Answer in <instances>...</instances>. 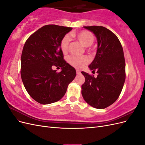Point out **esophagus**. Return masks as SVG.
Instances as JSON below:
<instances>
[{"mask_svg": "<svg viewBox=\"0 0 145 145\" xmlns=\"http://www.w3.org/2000/svg\"><path fill=\"white\" fill-rule=\"evenodd\" d=\"M76 72H77V74H80V71H79L78 69H77L76 70Z\"/></svg>", "mask_w": 145, "mask_h": 145, "instance_id": "34e87169", "label": "esophagus"}]
</instances>
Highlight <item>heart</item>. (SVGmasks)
<instances>
[{
  "label": "heart",
  "mask_w": 145,
  "mask_h": 145,
  "mask_svg": "<svg viewBox=\"0 0 145 145\" xmlns=\"http://www.w3.org/2000/svg\"><path fill=\"white\" fill-rule=\"evenodd\" d=\"M71 37L76 38L84 47L90 46L93 44L94 40V37L91 33L88 31H81L77 33H72L70 34ZM70 42V37L69 35L65 36L60 42V48L63 53H67L68 51ZM89 59L86 56H74L69 57L68 62L74 67L77 68H82L89 63Z\"/></svg>",
  "instance_id": "b5f03b06"
}]
</instances>
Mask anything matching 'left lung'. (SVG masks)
<instances>
[{"label":"left lung","instance_id":"8db88e82","mask_svg":"<svg viewBox=\"0 0 145 145\" xmlns=\"http://www.w3.org/2000/svg\"><path fill=\"white\" fill-rule=\"evenodd\" d=\"M93 32L97 40V50L89 65L97 77L82 72L85 82L82 85V94L85 102L95 108L104 109L114 103L123 86L125 60L121 43L115 34L102 26L83 27Z\"/></svg>","mask_w":145,"mask_h":145}]
</instances>
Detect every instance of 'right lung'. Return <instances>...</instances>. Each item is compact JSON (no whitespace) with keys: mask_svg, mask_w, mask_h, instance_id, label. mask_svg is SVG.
Listing matches in <instances>:
<instances>
[{"mask_svg":"<svg viewBox=\"0 0 145 145\" xmlns=\"http://www.w3.org/2000/svg\"><path fill=\"white\" fill-rule=\"evenodd\" d=\"M72 29L45 25L31 35L24 46L21 78L29 95L39 103L47 105L60 100L76 76L75 68L64 60L60 46L62 38ZM53 65L62 71L52 70Z\"/></svg>","mask_w":145,"mask_h":145,"instance_id":"obj_1","label":"right lung"}]
</instances>
